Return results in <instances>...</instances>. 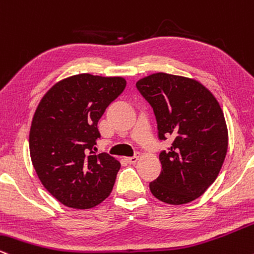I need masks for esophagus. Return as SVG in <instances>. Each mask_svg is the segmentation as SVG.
Instances as JSON below:
<instances>
[{
    "mask_svg": "<svg viewBox=\"0 0 254 254\" xmlns=\"http://www.w3.org/2000/svg\"><path fill=\"white\" fill-rule=\"evenodd\" d=\"M138 159H139V154H135V156H133V157H127L126 158L127 163H129V164L136 163V160H138Z\"/></svg>",
    "mask_w": 254,
    "mask_h": 254,
    "instance_id": "1",
    "label": "esophagus"
}]
</instances>
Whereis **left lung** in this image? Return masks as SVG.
Returning a JSON list of instances; mask_svg holds the SVG:
<instances>
[{"instance_id": "left-lung-1", "label": "left lung", "mask_w": 254, "mask_h": 254, "mask_svg": "<svg viewBox=\"0 0 254 254\" xmlns=\"http://www.w3.org/2000/svg\"><path fill=\"white\" fill-rule=\"evenodd\" d=\"M136 89L153 109L158 138L172 139L159 153L162 172L151 192L165 203H189L214 183L225 162L228 132L220 104L197 80L164 72L138 80Z\"/></svg>"}]
</instances>
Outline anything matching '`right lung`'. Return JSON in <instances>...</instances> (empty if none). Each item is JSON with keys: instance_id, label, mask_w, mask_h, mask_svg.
Wrapping results in <instances>:
<instances>
[{"instance_id": "1", "label": "right lung", "mask_w": 254, "mask_h": 254, "mask_svg": "<svg viewBox=\"0 0 254 254\" xmlns=\"http://www.w3.org/2000/svg\"><path fill=\"white\" fill-rule=\"evenodd\" d=\"M126 88L122 77L89 73L53 85L39 103L29 133V152L39 180L66 207L89 209L112 192L120 163L96 154L97 124Z\"/></svg>"}]
</instances>
